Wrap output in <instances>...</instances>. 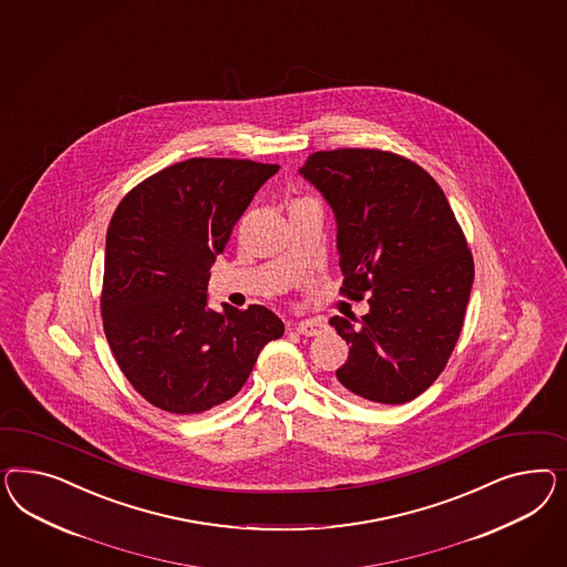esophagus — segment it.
I'll return each instance as SVG.
<instances>
[{"instance_id":"1","label":"esophagus","mask_w":567,"mask_h":567,"mask_svg":"<svg viewBox=\"0 0 567 567\" xmlns=\"http://www.w3.org/2000/svg\"><path fill=\"white\" fill-rule=\"evenodd\" d=\"M296 331L300 336H307V338H317L327 331V323L323 319H307V321H300L296 323Z\"/></svg>"}]
</instances>
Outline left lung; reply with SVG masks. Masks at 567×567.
<instances>
[{
    "label": "left lung",
    "mask_w": 567,
    "mask_h": 567,
    "mask_svg": "<svg viewBox=\"0 0 567 567\" xmlns=\"http://www.w3.org/2000/svg\"><path fill=\"white\" fill-rule=\"evenodd\" d=\"M300 174L336 213L341 296L371 305L357 324L329 321L350 343L341 389L405 404L437 381L460 338L474 281L466 236L431 174L391 151H317Z\"/></svg>",
    "instance_id": "left-lung-1"
}]
</instances>
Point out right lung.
I'll use <instances>...</instances> for the list:
<instances>
[{"instance_id": "add662e5", "label": "right lung", "mask_w": 567, "mask_h": 567, "mask_svg": "<svg viewBox=\"0 0 567 567\" xmlns=\"http://www.w3.org/2000/svg\"><path fill=\"white\" fill-rule=\"evenodd\" d=\"M276 163L193 157L136 184L107 227L101 317L115 362L148 404L200 414L231 400L265 343L269 308H207L210 265Z\"/></svg>"}]
</instances>
